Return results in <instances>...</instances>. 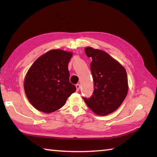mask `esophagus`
Segmentation results:
<instances>
[{
	"instance_id": "34e87169",
	"label": "esophagus",
	"mask_w": 157,
	"mask_h": 157,
	"mask_svg": "<svg viewBox=\"0 0 157 157\" xmlns=\"http://www.w3.org/2000/svg\"><path fill=\"white\" fill-rule=\"evenodd\" d=\"M75 86H76V89H77V91H79V89H80V85H79V84H77L75 85Z\"/></svg>"
}]
</instances>
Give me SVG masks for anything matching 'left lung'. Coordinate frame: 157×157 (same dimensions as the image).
I'll return each instance as SVG.
<instances>
[{
	"mask_svg": "<svg viewBox=\"0 0 157 157\" xmlns=\"http://www.w3.org/2000/svg\"><path fill=\"white\" fill-rule=\"evenodd\" d=\"M85 53L91 57V71L94 91L91 97L84 98L87 106L99 116L116 111L125 99L128 81L125 69L105 51L86 47Z\"/></svg>",
	"mask_w": 157,
	"mask_h": 157,
	"instance_id": "obj_1",
	"label": "left lung"
}]
</instances>
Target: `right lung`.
<instances>
[{"mask_svg":"<svg viewBox=\"0 0 157 157\" xmlns=\"http://www.w3.org/2000/svg\"><path fill=\"white\" fill-rule=\"evenodd\" d=\"M72 52L51 50L39 57L25 77L24 90L31 105L50 113L59 109L76 87L69 81L68 64Z\"/></svg>","mask_w":157,"mask_h":157,"instance_id":"obj_1","label":"right lung"}]
</instances>
